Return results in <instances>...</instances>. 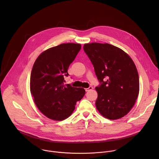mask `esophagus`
Instances as JSON below:
<instances>
[{
	"label": "esophagus",
	"mask_w": 159,
	"mask_h": 159,
	"mask_svg": "<svg viewBox=\"0 0 159 159\" xmlns=\"http://www.w3.org/2000/svg\"><path fill=\"white\" fill-rule=\"evenodd\" d=\"M93 89V87L92 86H90V87H88V88H85V90L86 92H87V91H89V90H92Z\"/></svg>",
	"instance_id": "1"
}]
</instances>
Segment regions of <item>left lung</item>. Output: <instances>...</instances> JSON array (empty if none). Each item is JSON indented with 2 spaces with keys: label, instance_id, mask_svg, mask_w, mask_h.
<instances>
[{
  "label": "left lung",
  "instance_id": "obj_1",
  "mask_svg": "<svg viewBox=\"0 0 159 159\" xmlns=\"http://www.w3.org/2000/svg\"><path fill=\"white\" fill-rule=\"evenodd\" d=\"M84 50L101 84L95 88L97 109L109 120L123 118L132 109L139 94V77L133 60L123 50L108 43H85Z\"/></svg>",
  "mask_w": 159,
  "mask_h": 159
}]
</instances>
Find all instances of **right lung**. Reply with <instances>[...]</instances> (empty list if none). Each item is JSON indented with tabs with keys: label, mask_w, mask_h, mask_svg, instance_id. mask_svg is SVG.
I'll return each mask as SVG.
<instances>
[{
	"label": "right lung",
	"mask_w": 159,
	"mask_h": 159,
	"mask_svg": "<svg viewBox=\"0 0 159 159\" xmlns=\"http://www.w3.org/2000/svg\"><path fill=\"white\" fill-rule=\"evenodd\" d=\"M81 48L79 43H62L42 52L31 73L30 91L34 102L45 116L55 121L69 118L85 91L82 87L64 84V75Z\"/></svg>",
	"instance_id": "1"
}]
</instances>
